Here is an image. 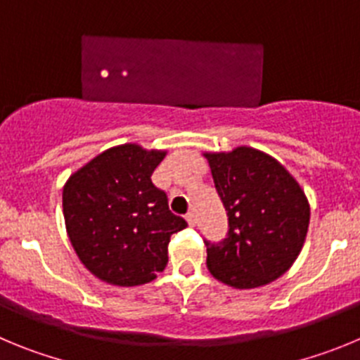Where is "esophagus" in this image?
<instances>
[{"instance_id":"esophagus-1","label":"esophagus","mask_w":360,"mask_h":360,"mask_svg":"<svg viewBox=\"0 0 360 360\" xmlns=\"http://www.w3.org/2000/svg\"><path fill=\"white\" fill-rule=\"evenodd\" d=\"M186 220H188V224H190V226H195V222H197L195 213H193V212H188V213H186Z\"/></svg>"}]
</instances>
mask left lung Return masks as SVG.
<instances>
[{
  "mask_svg": "<svg viewBox=\"0 0 360 360\" xmlns=\"http://www.w3.org/2000/svg\"><path fill=\"white\" fill-rule=\"evenodd\" d=\"M206 158L228 213L226 238L204 240L210 273L236 289L276 280L305 242L310 219L305 193L274 158L255 148Z\"/></svg>",
  "mask_w": 360,
  "mask_h": 360,
  "instance_id": "8db88e82",
  "label": "left lung"
}]
</instances>
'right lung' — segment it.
Masks as SVG:
<instances>
[{
	"label": "right lung",
	"instance_id": "right-lung-1",
	"mask_svg": "<svg viewBox=\"0 0 360 360\" xmlns=\"http://www.w3.org/2000/svg\"><path fill=\"white\" fill-rule=\"evenodd\" d=\"M165 152L109 148L70 177L63 192L71 245L96 278L120 287L148 283L168 264L167 248L186 220L152 183Z\"/></svg>",
	"mask_w": 360,
	"mask_h": 360
}]
</instances>
